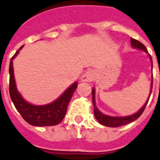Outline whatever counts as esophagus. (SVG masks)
Wrapping results in <instances>:
<instances>
[{
    "label": "esophagus",
    "mask_w": 160,
    "mask_h": 160,
    "mask_svg": "<svg viewBox=\"0 0 160 160\" xmlns=\"http://www.w3.org/2000/svg\"><path fill=\"white\" fill-rule=\"evenodd\" d=\"M96 74L94 71L93 70H89L87 71L85 73H84L82 76H81V80L84 82H91L95 80Z\"/></svg>",
    "instance_id": "1"
}]
</instances>
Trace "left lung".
<instances>
[{
	"label": "left lung",
	"instance_id": "obj_1",
	"mask_svg": "<svg viewBox=\"0 0 160 160\" xmlns=\"http://www.w3.org/2000/svg\"><path fill=\"white\" fill-rule=\"evenodd\" d=\"M131 43H132V48H135L141 49V50L145 51V52H147V49L145 47L143 43H141V42H139L138 40L134 39L131 38ZM150 56V60L152 62V58ZM152 67H153V62H152ZM152 87H153V75H152V81H151V87H150V93L149 95V98H148L147 101L145 102V103L144 104V106L141 108V109L139 110L136 113L133 114L132 116L128 117H111L108 116V115H105V114H102L101 112H99V110L97 108L95 105V98H94V89H92V100H93V112H94V116L95 118L98 120V122L102 125L105 126V127H122V126L127 125L128 123H131L132 122H134L135 120H136L139 117L141 116L142 112L145 110V107L148 103V101L150 99V94H151L152 92Z\"/></svg>",
	"mask_w": 160,
	"mask_h": 160
}]
</instances>
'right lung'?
<instances>
[{"label":"right lung","mask_w":160,"mask_h":160,"mask_svg":"<svg viewBox=\"0 0 160 160\" xmlns=\"http://www.w3.org/2000/svg\"><path fill=\"white\" fill-rule=\"evenodd\" d=\"M23 46L20 47L15 54L13 56L10 62V86L9 92L13 103L15 108L18 110L22 118L32 126L36 127H47L55 126L59 124L64 118L67 113V106L72 98L74 92L77 88V82L69 87L68 89L60 96L59 98L52 103L42 106H37L26 102L19 93L17 91L15 85L14 69H13V60L21 50Z\"/></svg>","instance_id":"obj_1"}]
</instances>
